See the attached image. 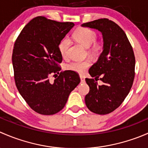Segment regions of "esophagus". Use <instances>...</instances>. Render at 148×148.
<instances>
[{
  "label": "esophagus",
  "mask_w": 148,
  "mask_h": 148,
  "mask_svg": "<svg viewBox=\"0 0 148 148\" xmlns=\"http://www.w3.org/2000/svg\"><path fill=\"white\" fill-rule=\"evenodd\" d=\"M79 77H80V79H81V82H82V83H84V82H85V78H84V77L83 75H80Z\"/></svg>",
  "instance_id": "esophagus-1"
}]
</instances>
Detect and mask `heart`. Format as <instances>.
<instances>
[{
	"mask_svg": "<svg viewBox=\"0 0 148 148\" xmlns=\"http://www.w3.org/2000/svg\"><path fill=\"white\" fill-rule=\"evenodd\" d=\"M73 37L84 47L89 48V52L92 55H97L102 51L103 43L101 41H97V34L93 30L88 28H79L74 31ZM69 46V41L66 38H64L59 44V51L63 56L66 55ZM89 65L90 62L89 60L74 61L67 64L66 69L75 72L83 73Z\"/></svg>",
	"mask_w": 148,
	"mask_h": 148,
	"instance_id": "obj_1",
	"label": "heart"
}]
</instances>
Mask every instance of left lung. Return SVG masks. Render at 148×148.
Segmentation results:
<instances>
[{
	"label": "left lung",
	"instance_id": "8db88e82",
	"mask_svg": "<svg viewBox=\"0 0 148 148\" xmlns=\"http://www.w3.org/2000/svg\"><path fill=\"white\" fill-rule=\"evenodd\" d=\"M82 27L98 30L102 34V52L89 73L93 79L86 78L89 92L85 103L91 112L107 114L119 107L129 94L135 77V58L132 47L123 30L107 18L82 24Z\"/></svg>",
	"mask_w": 148,
	"mask_h": 148
}]
</instances>
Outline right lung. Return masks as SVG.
<instances>
[{"instance_id": "1", "label": "right lung", "mask_w": 148, "mask_h": 148, "mask_svg": "<svg viewBox=\"0 0 148 148\" xmlns=\"http://www.w3.org/2000/svg\"><path fill=\"white\" fill-rule=\"evenodd\" d=\"M74 26L38 16L25 26L15 42L12 63L16 87L38 114L51 115L61 111L80 82L79 74L71 70L60 73L53 82L49 79L51 74H59V44Z\"/></svg>"}]
</instances>
